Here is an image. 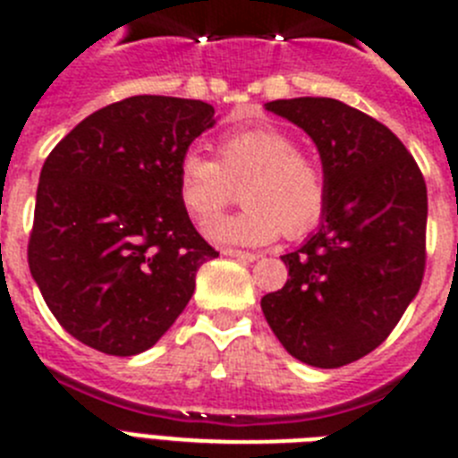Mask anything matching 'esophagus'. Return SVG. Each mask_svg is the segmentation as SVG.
<instances>
[{"instance_id": "obj_1", "label": "esophagus", "mask_w": 458, "mask_h": 458, "mask_svg": "<svg viewBox=\"0 0 458 458\" xmlns=\"http://www.w3.org/2000/svg\"><path fill=\"white\" fill-rule=\"evenodd\" d=\"M222 254H226V257H232V259H241V261H248V264H252V261H257L259 259V254L242 252V250H225Z\"/></svg>"}]
</instances>
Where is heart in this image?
<instances>
[{"label":"heart","instance_id":"heart-1","mask_svg":"<svg viewBox=\"0 0 458 458\" xmlns=\"http://www.w3.org/2000/svg\"><path fill=\"white\" fill-rule=\"evenodd\" d=\"M217 160L188 151L176 169V192L194 222H206L243 183L246 204L233 216L206 225V236L222 245H268L286 232H307L326 206V176L311 156L275 125H252L220 135Z\"/></svg>","mask_w":458,"mask_h":458}]
</instances>
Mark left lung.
I'll list each match as a JSON object with an SVG mask.
<instances>
[{
  "label": "left lung",
  "instance_id": "left-lung-1",
  "mask_svg": "<svg viewBox=\"0 0 458 458\" xmlns=\"http://www.w3.org/2000/svg\"><path fill=\"white\" fill-rule=\"evenodd\" d=\"M317 144L326 176L321 225L282 257L289 279L261 298L275 337L318 369L386 342L424 275L427 185L399 137L335 98L264 105Z\"/></svg>",
  "mask_w": 458,
  "mask_h": 458
}]
</instances>
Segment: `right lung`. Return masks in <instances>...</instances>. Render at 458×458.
Wrapping results in <instances>:
<instances>
[{
  "label": "right lung",
  "instance_id": "obj_1",
  "mask_svg": "<svg viewBox=\"0 0 458 458\" xmlns=\"http://www.w3.org/2000/svg\"><path fill=\"white\" fill-rule=\"evenodd\" d=\"M204 100L132 96L89 114L40 169L30 270L68 335L107 355L151 349L217 252L176 192L190 144L216 125Z\"/></svg>",
  "mask_w": 458,
  "mask_h": 458
}]
</instances>
